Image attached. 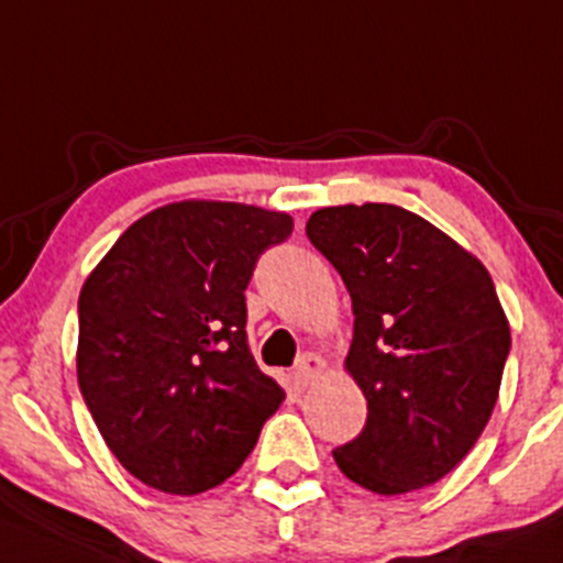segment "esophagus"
I'll list each match as a JSON object with an SVG mask.
<instances>
[{"mask_svg": "<svg viewBox=\"0 0 563 563\" xmlns=\"http://www.w3.org/2000/svg\"><path fill=\"white\" fill-rule=\"evenodd\" d=\"M323 367H325L323 356H318V353H303L296 365L298 387H309V384H314V378L323 373Z\"/></svg>", "mask_w": 563, "mask_h": 563, "instance_id": "34e87169", "label": "esophagus"}]
</instances>
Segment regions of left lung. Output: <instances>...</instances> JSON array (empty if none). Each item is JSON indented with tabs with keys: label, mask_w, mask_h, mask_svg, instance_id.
Listing matches in <instances>:
<instances>
[{
	"label": "left lung",
	"mask_w": 563,
	"mask_h": 563,
	"mask_svg": "<svg viewBox=\"0 0 563 563\" xmlns=\"http://www.w3.org/2000/svg\"><path fill=\"white\" fill-rule=\"evenodd\" d=\"M307 238L351 292L345 367L367 398L336 467L376 495L437 484L478 442L511 351L489 271L395 205L325 207Z\"/></svg>",
	"instance_id": "left-lung-1"
}]
</instances>
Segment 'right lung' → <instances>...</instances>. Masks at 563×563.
I'll list each match as a JSON object with an SVG mask.
<instances>
[{
	"label": "right lung",
	"instance_id": "add662e5",
	"mask_svg": "<svg viewBox=\"0 0 563 563\" xmlns=\"http://www.w3.org/2000/svg\"><path fill=\"white\" fill-rule=\"evenodd\" d=\"M287 212L179 201L115 240L79 292L77 378L112 456L168 495L223 484L254 451L285 389L245 334L256 260Z\"/></svg>",
	"mask_w": 563,
	"mask_h": 563
}]
</instances>
